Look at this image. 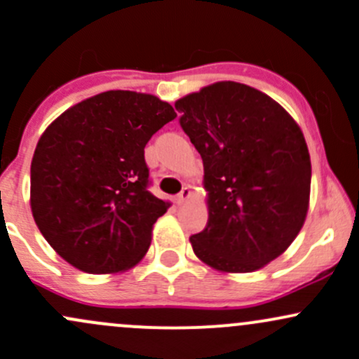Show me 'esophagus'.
I'll return each mask as SVG.
<instances>
[{"mask_svg":"<svg viewBox=\"0 0 359 359\" xmlns=\"http://www.w3.org/2000/svg\"><path fill=\"white\" fill-rule=\"evenodd\" d=\"M191 194H192V192H191V189H189V187H184V189L182 191H180L179 192V194H177L175 196V203H177V205H184V203H186L187 201V199H189L191 198Z\"/></svg>","mask_w":359,"mask_h":359,"instance_id":"1","label":"esophagus"}]
</instances>
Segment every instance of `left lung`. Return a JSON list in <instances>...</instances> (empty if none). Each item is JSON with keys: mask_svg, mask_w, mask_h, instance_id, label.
I'll return each instance as SVG.
<instances>
[{"mask_svg": "<svg viewBox=\"0 0 359 359\" xmlns=\"http://www.w3.org/2000/svg\"><path fill=\"white\" fill-rule=\"evenodd\" d=\"M203 158L208 224L191 236L211 269L248 273L287 249L306 220L311 161L304 135L277 101L225 81L175 103Z\"/></svg>", "mask_w": 359, "mask_h": 359, "instance_id": "left-lung-1", "label": "left lung"}]
</instances>
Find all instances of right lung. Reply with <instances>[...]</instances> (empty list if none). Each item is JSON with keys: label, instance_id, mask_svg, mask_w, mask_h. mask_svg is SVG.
<instances>
[{"label": "right lung", "instance_id": "1", "mask_svg": "<svg viewBox=\"0 0 359 359\" xmlns=\"http://www.w3.org/2000/svg\"><path fill=\"white\" fill-rule=\"evenodd\" d=\"M177 116L153 94L107 90L63 111L30 163V210L44 239L75 269L116 273L148 252L170 203L148 191L144 148Z\"/></svg>", "mask_w": 359, "mask_h": 359}]
</instances>
